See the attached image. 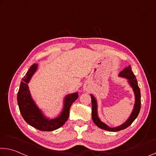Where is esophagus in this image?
Wrapping results in <instances>:
<instances>
[{
    "label": "esophagus",
    "mask_w": 156,
    "mask_h": 156,
    "mask_svg": "<svg viewBox=\"0 0 156 156\" xmlns=\"http://www.w3.org/2000/svg\"><path fill=\"white\" fill-rule=\"evenodd\" d=\"M85 90H87V87H85Z\"/></svg>",
    "instance_id": "1"
}]
</instances>
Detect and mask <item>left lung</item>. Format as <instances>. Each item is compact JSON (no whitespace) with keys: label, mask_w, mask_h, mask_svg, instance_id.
Masks as SVG:
<instances>
[{"label":"left lung","mask_w":156,"mask_h":156,"mask_svg":"<svg viewBox=\"0 0 156 156\" xmlns=\"http://www.w3.org/2000/svg\"><path fill=\"white\" fill-rule=\"evenodd\" d=\"M119 76L122 78H126L128 80V82L129 83L130 87L133 88V90L134 91L135 94V105L134 108H133V112L130 114V117H128V119L126 122L122 123L121 126H119L117 127L111 128L106 125L105 123L101 122V119L98 116V111H97V101H96V98L92 94H90L91 98V108H92V113H91V117H92V119L94 123L97 126L98 128H101V129L108 130V131H112V132H117L119 131L126 128L127 127L131 124V123L134 122L135 119L139 115V112L140 111L141 108V94H140V90L139 86H138L137 79H136L135 76L132 71L131 66L130 65L123 69V71H121L119 74Z\"/></svg>","instance_id":"left-lung-1"}]
</instances>
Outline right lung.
<instances>
[{
	"mask_svg": "<svg viewBox=\"0 0 156 156\" xmlns=\"http://www.w3.org/2000/svg\"><path fill=\"white\" fill-rule=\"evenodd\" d=\"M37 66V64H33L22 79L17 94V102L22 117L29 125L41 131H52L62 126L68 119L69 110L72 103L78 98V94L75 92L65 96L63 109L58 117L51 119L46 117L34 103L28 87V83Z\"/></svg>",
	"mask_w": 156,
	"mask_h": 156,
	"instance_id": "1",
	"label": "right lung"
}]
</instances>
